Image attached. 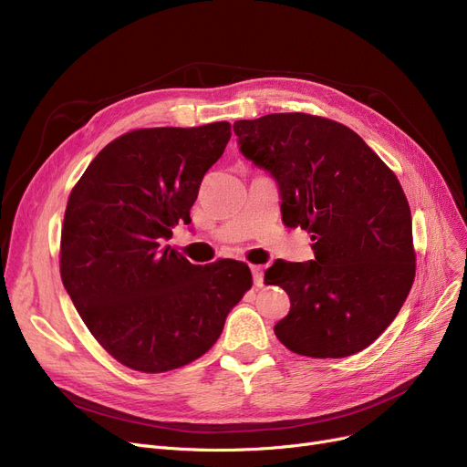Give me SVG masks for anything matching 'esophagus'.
I'll use <instances>...</instances> for the list:
<instances>
[{
  "mask_svg": "<svg viewBox=\"0 0 467 467\" xmlns=\"http://www.w3.org/2000/svg\"><path fill=\"white\" fill-rule=\"evenodd\" d=\"M252 276H254V284L257 288L263 286V267L261 265H252Z\"/></svg>",
  "mask_w": 467,
  "mask_h": 467,
  "instance_id": "esophagus-1",
  "label": "esophagus"
}]
</instances>
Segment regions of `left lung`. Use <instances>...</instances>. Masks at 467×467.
Returning a JSON list of instances; mask_svg holds the SVG:
<instances>
[{
	"mask_svg": "<svg viewBox=\"0 0 467 467\" xmlns=\"http://www.w3.org/2000/svg\"><path fill=\"white\" fill-rule=\"evenodd\" d=\"M240 150L278 183L282 221L315 240V259L275 261L265 284L290 297L275 334L313 358L349 357L379 337L414 275L412 215L397 175L348 126L303 114L234 121Z\"/></svg>",
	"mask_w": 467,
	"mask_h": 467,
	"instance_id": "8db88e82",
	"label": "left lung"
}]
</instances>
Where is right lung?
<instances>
[{
	"mask_svg": "<svg viewBox=\"0 0 467 467\" xmlns=\"http://www.w3.org/2000/svg\"><path fill=\"white\" fill-rule=\"evenodd\" d=\"M229 139V121L128 131L68 196L60 278L93 337L131 370L160 374L200 358L252 288L246 263L202 267L161 246L191 223L202 177Z\"/></svg>",
	"mask_w": 467,
	"mask_h": 467,
	"instance_id": "add662e5",
	"label": "right lung"
}]
</instances>
